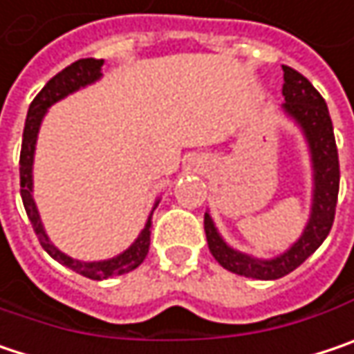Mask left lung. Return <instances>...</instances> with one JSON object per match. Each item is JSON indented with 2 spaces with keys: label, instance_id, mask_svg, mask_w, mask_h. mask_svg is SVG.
I'll return each instance as SVG.
<instances>
[{
  "label": "left lung",
  "instance_id": "1",
  "mask_svg": "<svg viewBox=\"0 0 354 354\" xmlns=\"http://www.w3.org/2000/svg\"><path fill=\"white\" fill-rule=\"evenodd\" d=\"M284 70V111L302 127L315 163V199H313V214L308 219V225L302 234V238L292 245L288 252L274 260H256L245 254H240L225 245V241L219 238L214 221L209 214L203 217L205 236L209 252L219 266L225 270L240 274L245 278L256 280H278L292 270H296L308 256H313L318 245L326 240L337 212V199H339V153L333 133V120L326 109L324 98L320 92L304 78L300 72H296L290 66H282Z\"/></svg>",
  "mask_w": 354,
  "mask_h": 354
}]
</instances>
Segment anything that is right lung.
<instances>
[{
    "label": "right lung",
    "mask_w": 354,
    "mask_h": 354,
    "mask_svg": "<svg viewBox=\"0 0 354 354\" xmlns=\"http://www.w3.org/2000/svg\"><path fill=\"white\" fill-rule=\"evenodd\" d=\"M104 60H96V58H82L76 60L70 66H66L62 72H58L54 78L48 80V84L39 90L36 98L30 104L28 111V118H26V127H24V139H21V153H19V187H21V201L26 207V214L32 221V227L38 236L41 248L60 264L66 268L74 270L80 276H86L90 280H104L111 276H120L127 274L131 270H135L137 266L142 264V260L149 254V245H151V219L147 221L145 230L140 232L137 241L122 252L120 256H116L113 260H104V262H78L72 260L70 256L62 254L58 248H54L44 227L39 221L38 209L36 203L32 199V163H34V149H36V139H38L39 122L46 114V109L52 106L54 102H58L66 94L78 90L80 86H86L90 82L100 78V68H102Z\"/></svg>",
    "instance_id": "add662e5"
}]
</instances>
